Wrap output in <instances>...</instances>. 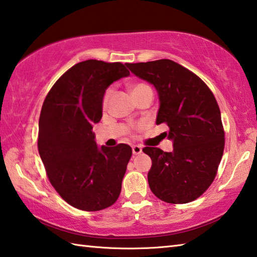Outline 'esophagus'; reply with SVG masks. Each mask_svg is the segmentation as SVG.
<instances>
[{"label":"esophagus","mask_w":257,"mask_h":257,"mask_svg":"<svg viewBox=\"0 0 257 257\" xmlns=\"http://www.w3.org/2000/svg\"><path fill=\"white\" fill-rule=\"evenodd\" d=\"M142 152H143V148L141 146H138V145H134L133 146L134 155H139V154H142Z\"/></svg>","instance_id":"1"}]
</instances>
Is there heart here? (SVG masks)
<instances>
[{
    "instance_id": "b5f03b06",
    "label": "heart",
    "mask_w": 257,
    "mask_h": 257,
    "mask_svg": "<svg viewBox=\"0 0 257 257\" xmlns=\"http://www.w3.org/2000/svg\"><path fill=\"white\" fill-rule=\"evenodd\" d=\"M130 91H132L133 96H135V95L139 94V93H143L145 91H152V87L146 83H135L132 86H130ZM111 93H112V90H111V88H108V90H106L104 93L103 99H102V108L103 109H105L109 104Z\"/></svg>"
}]
</instances>
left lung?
<instances>
[{"label":"left lung","mask_w":257,"mask_h":257,"mask_svg":"<svg viewBox=\"0 0 257 257\" xmlns=\"http://www.w3.org/2000/svg\"><path fill=\"white\" fill-rule=\"evenodd\" d=\"M125 65L155 86L161 103L156 123H166V136L173 141L171 153L143 149L152 158L149 188L167 203L193 201L211 185L225 148L216 97L198 75L171 59Z\"/></svg>","instance_id":"left-lung-1"}]
</instances>
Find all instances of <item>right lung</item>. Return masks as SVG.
Returning <instances> with one entry per match:
<instances>
[{
  "label": "right lung",
  "mask_w": 257,
  "mask_h": 257,
  "mask_svg": "<svg viewBox=\"0 0 257 257\" xmlns=\"http://www.w3.org/2000/svg\"><path fill=\"white\" fill-rule=\"evenodd\" d=\"M129 74L121 63L84 60L56 81L44 101L39 155L51 185L72 207L99 211L119 198L132 147L99 148L93 124L102 118L106 87Z\"/></svg>",
  "instance_id": "right-lung-1"
}]
</instances>
